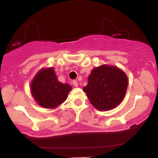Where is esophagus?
Here are the masks:
<instances>
[{
  "mask_svg": "<svg viewBox=\"0 0 158 158\" xmlns=\"http://www.w3.org/2000/svg\"><path fill=\"white\" fill-rule=\"evenodd\" d=\"M73 85H74L75 87H78V85H79V83H78L77 81L74 80V81H73Z\"/></svg>",
  "mask_w": 158,
  "mask_h": 158,
  "instance_id": "esophagus-1",
  "label": "esophagus"
}]
</instances>
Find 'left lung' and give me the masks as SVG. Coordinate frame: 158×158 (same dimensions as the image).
<instances>
[{"instance_id":"1","label":"left lung","mask_w":158,"mask_h":158,"mask_svg":"<svg viewBox=\"0 0 158 158\" xmlns=\"http://www.w3.org/2000/svg\"><path fill=\"white\" fill-rule=\"evenodd\" d=\"M128 83V76L125 72L115 66L104 64L92 69L83 91L95 109L108 111L122 102Z\"/></svg>"}]
</instances>
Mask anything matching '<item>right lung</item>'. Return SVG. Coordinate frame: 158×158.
Masks as SVG:
<instances>
[{"label": "right lung", "mask_w": 158, "mask_h": 158, "mask_svg": "<svg viewBox=\"0 0 158 158\" xmlns=\"http://www.w3.org/2000/svg\"><path fill=\"white\" fill-rule=\"evenodd\" d=\"M71 85L59 82L53 67L43 68L30 83V92L35 102L45 109H55L67 98Z\"/></svg>", "instance_id": "obj_1"}]
</instances>
